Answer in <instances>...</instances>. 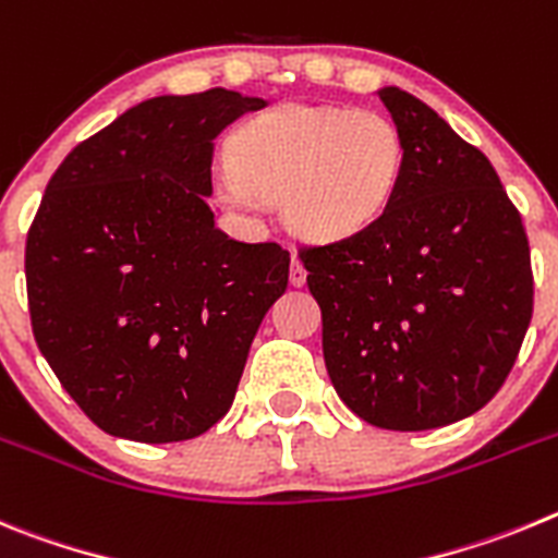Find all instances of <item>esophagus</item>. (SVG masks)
<instances>
[{"mask_svg": "<svg viewBox=\"0 0 558 558\" xmlns=\"http://www.w3.org/2000/svg\"><path fill=\"white\" fill-rule=\"evenodd\" d=\"M291 286H303L305 283V267L300 264L298 255H291V269H289Z\"/></svg>", "mask_w": 558, "mask_h": 558, "instance_id": "34e87169", "label": "esophagus"}]
</instances>
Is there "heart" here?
I'll return each instance as SVG.
<instances>
[{"instance_id": "heart-1", "label": "heart", "mask_w": 558, "mask_h": 558, "mask_svg": "<svg viewBox=\"0 0 558 558\" xmlns=\"http://www.w3.org/2000/svg\"><path fill=\"white\" fill-rule=\"evenodd\" d=\"M230 167L217 172L228 208L283 199V222L305 242H348L398 197L409 163L403 130L378 110L289 102L233 130Z\"/></svg>"}]
</instances>
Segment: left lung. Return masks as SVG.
Wrapping results in <instances>:
<instances>
[{
  "label": "left lung",
  "instance_id": "1",
  "mask_svg": "<svg viewBox=\"0 0 558 558\" xmlns=\"http://www.w3.org/2000/svg\"><path fill=\"white\" fill-rule=\"evenodd\" d=\"M378 97L409 144L398 197L361 235L298 255L336 395L375 428L430 430L511 373L534 311L529 235L481 149L409 92Z\"/></svg>",
  "mask_w": 558,
  "mask_h": 558
}]
</instances>
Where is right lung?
<instances>
[{
  "label": "right lung",
  "mask_w": 558,
  "mask_h": 558,
  "mask_svg": "<svg viewBox=\"0 0 558 558\" xmlns=\"http://www.w3.org/2000/svg\"><path fill=\"white\" fill-rule=\"evenodd\" d=\"M267 99L163 94L66 155L27 233L44 359L110 436L163 445L233 405L258 325L289 283L280 244L217 228L214 138Z\"/></svg>",
  "instance_id": "right-lung-1"
}]
</instances>
